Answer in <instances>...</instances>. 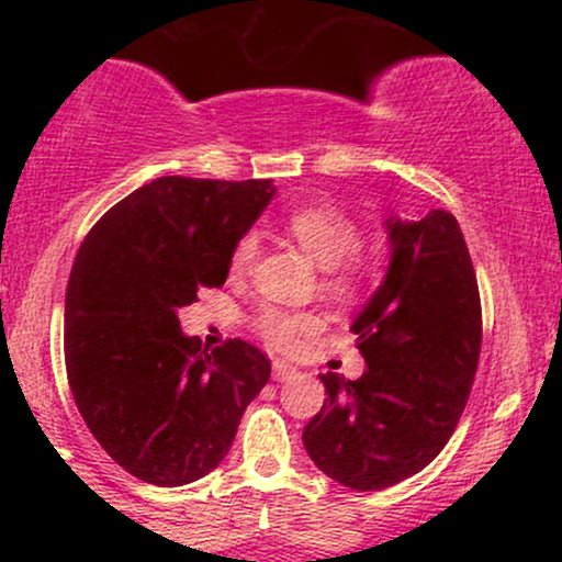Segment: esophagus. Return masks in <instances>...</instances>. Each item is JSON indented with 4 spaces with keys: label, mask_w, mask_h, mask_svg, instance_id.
<instances>
[{
    "label": "esophagus",
    "mask_w": 562,
    "mask_h": 562,
    "mask_svg": "<svg viewBox=\"0 0 562 562\" xmlns=\"http://www.w3.org/2000/svg\"><path fill=\"white\" fill-rule=\"evenodd\" d=\"M272 378L277 380V383H285V380L295 378V367H290L285 362H274L272 364Z\"/></svg>",
    "instance_id": "34e87169"
}]
</instances>
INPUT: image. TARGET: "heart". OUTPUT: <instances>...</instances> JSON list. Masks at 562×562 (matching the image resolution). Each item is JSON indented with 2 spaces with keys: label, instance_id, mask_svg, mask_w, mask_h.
I'll list each match as a JSON object with an SVG mask.
<instances>
[{
  "label": "heart",
  "instance_id": "obj_1",
  "mask_svg": "<svg viewBox=\"0 0 562 562\" xmlns=\"http://www.w3.org/2000/svg\"><path fill=\"white\" fill-rule=\"evenodd\" d=\"M285 229L295 243L319 263L322 269H330V288L340 293L359 290L375 274L370 261L351 259L362 245V232L351 216L327 203H308L290 211L285 218ZM259 256V235L245 232L235 243L229 256V267L235 274L248 272ZM319 317L312 312H285V308H263L259 317L261 333L280 351H293L306 333L319 327Z\"/></svg>",
  "mask_w": 562,
  "mask_h": 562
}]
</instances>
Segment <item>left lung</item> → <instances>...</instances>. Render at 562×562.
<instances>
[{"instance_id":"8db88e82","label":"left lung","mask_w":562,"mask_h":562,"mask_svg":"<svg viewBox=\"0 0 562 562\" xmlns=\"http://www.w3.org/2000/svg\"><path fill=\"white\" fill-rule=\"evenodd\" d=\"M391 261L353 319L364 375H322L325 404L303 428L322 473L378 492L420 473L447 447L481 353V295L449 211L385 218Z\"/></svg>"}]
</instances>
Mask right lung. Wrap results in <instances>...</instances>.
Instances as JSON below:
<instances>
[{
  "label": "right lung",
  "instance_id": "right-lung-1",
  "mask_svg": "<svg viewBox=\"0 0 562 562\" xmlns=\"http://www.w3.org/2000/svg\"><path fill=\"white\" fill-rule=\"evenodd\" d=\"M269 179L160 177L115 203L76 254L66 293V370L83 423L126 473L184 486L227 457L272 364L235 338L203 351L177 308L222 288Z\"/></svg>",
  "mask_w": 562,
  "mask_h": 562
}]
</instances>
